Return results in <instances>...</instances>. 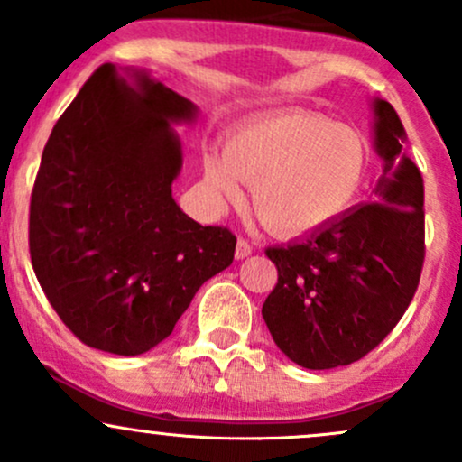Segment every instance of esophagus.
Segmentation results:
<instances>
[{
  "instance_id": "obj_1",
  "label": "esophagus",
  "mask_w": 462,
  "mask_h": 462,
  "mask_svg": "<svg viewBox=\"0 0 462 462\" xmlns=\"http://www.w3.org/2000/svg\"><path fill=\"white\" fill-rule=\"evenodd\" d=\"M249 254H252V245H249L245 238H238L236 249H235V256L241 258V261H243V258H247Z\"/></svg>"
}]
</instances>
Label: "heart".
I'll use <instances>...</instances> for the list:
<instances>
[{"label":"heart","instance_id":"heart-1","mask_svg":"<svg viewBox=\"0 0 462 462\" xmlns=\"http://www.w3.org/2000/svg\"><path fill=\"white\" fill-rule=\"evenodd\" d=\"M371 171L369 143L358 130L312 110H286L243 124L226 153H204V178L217 206L243 198L278 235H306L346 215Z\"/></svg>","mask_w":462,"mask_h":462}]
</instances>
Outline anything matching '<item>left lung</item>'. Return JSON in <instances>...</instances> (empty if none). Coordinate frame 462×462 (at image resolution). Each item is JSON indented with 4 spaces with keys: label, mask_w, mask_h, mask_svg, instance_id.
Here are the masks:
<instances>
[{
    "label": "left lung",
    "mask_w": 462,
    "mask_h": 462,
    "mask_svg": "<svg viewBox=\"0 0 462 462\" xmlns=\"http://www.w3.org/2000/svg\"><path fill=\"white\" fill-rule=\"evenodd\" d=\"M375 152L384 176L375 201L264 254L278 284L263 304L275 346L306 369L356 363L397 326L415 298L426 258L423 180L402 153L404 125L384 99L374 102Z\"/></svg>",
    "instance_id": "obj_1"
}]
</instances>
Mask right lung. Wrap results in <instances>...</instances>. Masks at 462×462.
I'll list each match as a JSON object with an SVG mask.
<instances>
[{
  "mask_svg": "<svg viewBox=\"0 0 462 462\" xmlns=\"http://www.w3.org/2000/svg\"><path fill=\"white\" fill-rule=\"evenodd\" d=\"M106 62L51 130L30 199V258L45 298L84 346L136 356L164 341L236 236L180 210L193 102L145 71Z\"/></svg>",
  "mask_w": 462,
  "mask_h": 462,
  "instance_id": "1",
  "label": "right lung"
}]
</instances>
